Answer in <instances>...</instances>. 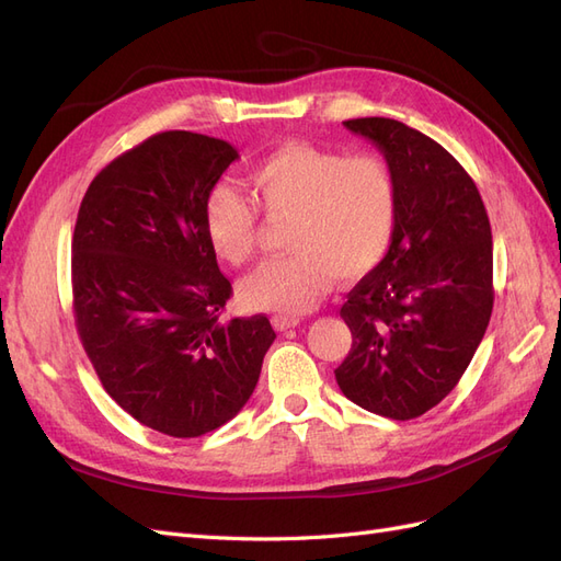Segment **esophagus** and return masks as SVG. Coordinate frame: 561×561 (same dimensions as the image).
I'll return each mask as SVG.
<instances>
[{
	"label": "esophagus",
	"mask_w": 561,
	"mask_h": 561,
	"mask_svg": "<svg viewBox=\"0 0 561 561\" xmlns=\"http://www.w3.org/2000/svg\"><path fill=\"white\" fill-rule=\"evenodd\" d=\"M271 322H274V328L278 332H285V330H293L299 325V318L297 316H285V313H276L274 318H271Z\"/></svg>",
	"instance_id": "1"
}]
</instances>
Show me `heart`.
<instances>
[{"label": "heart", "mask_w": 561, "mask_h": 561, "mask_svg": "<svg viewBox=\"0 0 561 561\" xmlns=\"http://www.w3.org/2000/svg\"><path fill=\"white\" fill-rule=\"evenodd\" d=\"M248 184L254 202L222 184L203 208L210 248L233 266L248 264L257 250V205L268 219H290L285 248L293 252L241 283L248 309L304 313L334 276L363 278L386 260L398 227V178L383 157L285 142L250 168Z\"/></svg>", "instance_id": "b5f03b06"}]
</instances>
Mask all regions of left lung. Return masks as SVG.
I'll return each mask as SVG.
<instances>
[{"instance_id": "left-lung-1", "label": "left lung", "mask_w": 561, "mask_h": 561, "mask_svg": "<svg viewBox=\"0 0 561 561\" xmlns=\"http://www.w3.org/2000/svg\"><path fill=\"white\" fill-rule=\"evenodd\" d=\"M398 178V227L386 260L348 293L353 344L334 369L367 412L407 421L463 377L494 309V248L482 196L449 151L396 118H348Z\"/></svg>"}]
</instances>
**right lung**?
<instances>
[{"label": "right lung", "instance_id": "right-lung-1", "mask_svg": "<svg viewBox=\"0 0 561 561\" xmlns=\"http://www.w3.org/2000/svg\"><path fill=\"white\" fill-rule=\"evenodd\" d=\"M239 159L229 142L157 133L100 171L72 239L75 325L103 388L142 426L198 437L241 412L276 332L219 320L231 283L203 208Z\"/></svg>", "mask_w": 561, "mask_h": 561}]
</instances>
